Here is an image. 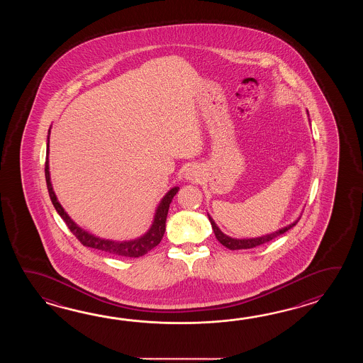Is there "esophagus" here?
I'll use <instances>...</instances> for the list:
<instances>
[{"label": "esophagus", "mask_w": 363, "mask_h": 363, "mask_svg": "<svg viewBox=\"0 0 363 363\" xmlns=\"http://www.w3.org/2000/svg\"><path fill=\"white\" fill-rule=\"evenodd\" d=\"M200 169H199V167H196V166H191V167H188L186 171H185V179H186V180L196 182V180H199V178H200Z\"/></svg>", "instance_id": "34e87169"}]
</instances>
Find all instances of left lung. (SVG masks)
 <instances>
[{
	"label": "left lung",
	"instance_id": "obj_1",
	"mask_svg": "<svg viewBox=\"0 0 363 363\" xmlns=\"http://www.w3.org/2000/svg\"><path fill=\"white\" fill-rule=\"evenodd\" d=\"M208 220H210V223H211V227H213V230H214V233H216V238L222 245H224L225 247H228L230 250H239V249H250V247H258V245H262L264 242H269L271 240L275 239V238H278L280 235H283L284 232L288 231V230H291L292 227H294L297 222L300 220V218L301 216H298L296 220H294V223L288 224L286 227H283V228H280L278 231L272 232V233H267V235H263V236H259V238H252V239H235V238H230V236H227L225 233L220 231V228L216 225V222H214V219L211 218V216H208Z\"/></svg>",
	"mask_w": 363,
	"mask_h": 363
}]
</instances>
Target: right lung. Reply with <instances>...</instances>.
<instances>
[{
    "label": "right lung",
    "mask_w": 363,
    "mask_h": 363,
    "mask_svg": "<svg viewBox=\"0 0 363 363\" xmlns=\"http://www.w3.org/2000/svg\"><path fill=\"white\" fill-rule=\"evenodd\" d=\"M48 132L49 133H48L47 161H45V179H47L48 192H49L50 200L53 202L57 213L66 222L69 231L77 236V239L84 247L99 249V250H102V252H106L108 255L130 257V258H138V257H141V255H147V252H150L153 247H157L161 242L164 231H166V218H167V214H169L171 201L174 199V196L178 193L179 186L171 188L170 191L163 196L162 200H161L160 205L157 206V210H155L153 223H152L150 228L143 236H140L138 239L128 240V241H114V240L101 239L99 236H94L92 233L83 230L82 227H79L69 218V214L65 211V208H62L60 201H58L57 196H55L53 186H52V182H50L49 158H48V155H49L50 128H49Z\"/></svg>",
    "instance_id": "add662e5"
}]
</instances>
